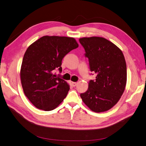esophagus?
Listing matches in <instances>:
<instances>
[{
	"mask_svg": "<svg viewBox=\"0 0 146 146\" xmlns=\"http://www.w3.org/2000/svg\"><path fill=\"white\" fill-rule=\"evenodd\" d=\"M71 85H72L73 86H76L77 85V82H70Z\"/></svg>",
	"mask_w": 146,
	"mask_h": 146,
	"instance_id": "1",
	"label": "esophagus"
}]
</instances>
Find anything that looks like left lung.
I'll list each match as a JSON object with an SVG mask.
<instances>
[{"label":"left lung","instance_id":"1","mask_svg":"<svg viewBox=\"0 0 146 146\" xmlns=\"http://www.w3.org/2000/svg\"><path fill=\"white\" fill-rule=\"evenodd\" d=\"M88 58L90 70L97 76L90 80L86 92L80 94L85 105L95 111L110 109L119 100L125 88L127 66L122 51L100 37L79 39Z\"/></svg>","mask_w":146,"mask_h":146}]
</instances>
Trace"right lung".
I'll use <instances>...</instances> for the list:
<instances>
[{
	"mask_svg": "<svg viewBox=\"0 0 146 146\" xmlns=\"http://www.w3.org/2000/svg\"><path fill=\"white\" fill-rule=\"evenodd\" d=\"M78 47L73 38L45 36L27 49L21 80L24 94L36 108L52 110L66 97L70 86L54 71L58 69L61 73L63 58Z\"/></svg>",
	"mask_w": 146,
	"mask_h": 146,
	"instance_id": "1",
	"label": "right lung"
}]
</instances>
